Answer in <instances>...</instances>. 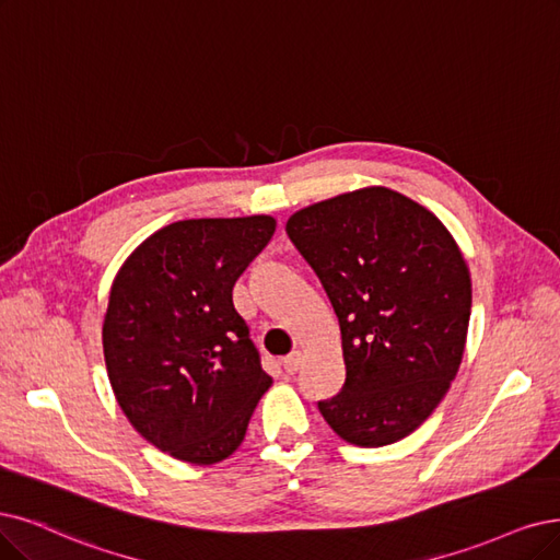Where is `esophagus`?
Here are the masks:
<instances>
[{"mask_svg":"<svg viewBox=\"0 0 560 560\" xmlns=\"http://www.w3.org/2000/svg\"><path fill=\"white\" fill-rule=\"evenodd\" d=\"M281 366H283V371H285V374H288V376H293V374H298V369L302 366V355H300V353H298V350H295V353H291V355H288V358H283Z\"/></svg>","mask_w":560,"mask_h":560,"instance_id":"obj_1","label":"esophagus"}]
</instances>
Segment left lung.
Here are the masks:
<instances>
[{"label":"left lung","mask_w":560,"mask_h":560,"mask_svg":"<svg viewBox=\"0 0 560 560\" xmlns=\"http://www.w3.org/2000/svg\"><path fill=\"white\" fill-rule=\"evenodd\" d=\"M285 233L341 327L346 383L318 401L325 422L360 447L406 439L464 358L472 291L457 242L427 207L385 186L308 205Z\"/></svg>","instance_id":"8db88e82"}]
</instances>
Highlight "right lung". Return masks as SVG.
<instances>
[{"mask_svg":"<svg viewBox=\"0 0 560 560\" xmlns=\"http://www.w3.org/2000/svg\"><path fill=\"white\" fill-rule=\"evenodd\" d=\"M275 231L267 214L177 221L113 281L103 358L115 399L144 441L179 462L231 457L272 385L233 285Z\"/></svg>","mask_w":560,"mask_h":560,"instance_id":"1","label":"right lung"}]
</instances>
